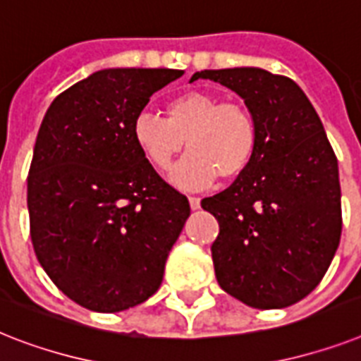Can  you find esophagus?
Here are the masks:
<instances>
[{"instance_id": "1", "label": "esophagus", "mask_w": 361, "mask_h": 361, "mask_svg": "<svg viewBox=\"0 0 361 361\" xmlns=\"http://www.w3.org/2000/svg\"><path fill=\"white\" fill-rule=\"evenodd\" d=\"M189 206H190V209H200V198H196V196H189Z\"/></svg>"}]
</instances>
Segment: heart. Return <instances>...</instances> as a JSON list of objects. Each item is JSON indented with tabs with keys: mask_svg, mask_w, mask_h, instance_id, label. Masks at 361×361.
Masks as SVG:
<instances>
[{
	"mask_svg": "<svg viewBox=\"0 0 361 361\" xmlns=\"http://www.w3.org/2000/svg\"><path fill=\"white\" fill-rule=\"evenodd\" d=\"M137 148L159 171L183 150L190 152L171 174L174 185L204 189L219 178L233 181L256 157L259 130L245 104L222 102L206 90H189L165 104V118L139 113L131 124Z\"/></svg>",
	"mask_w": 361,
	"mask_h": 361,
	"instance_id": "heart-1",
	"label": "heart"
}]
</instances>
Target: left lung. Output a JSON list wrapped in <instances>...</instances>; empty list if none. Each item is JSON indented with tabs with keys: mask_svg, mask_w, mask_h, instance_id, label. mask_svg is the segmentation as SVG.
Returning <instances> with one entry per match:
<instances>
[{
	"mask_svg": "<svg viewBox=\"0 0 361 361\" xmlns=\"http://www.w3.org/2000/svg\"><path fill=\"white\" fill-rule=\"evenodd\" d=\"M254 113L259 145L248 171L202 200L219 221L211 245L219 286L243 304L280 310L319 286L341 237L338 159L312 102L263 68L202 70Z\"/></svg>",
	"mask_w": 361,
	"mask_h": 361,
	"instance_id": "1",
	"label": "left lung"
}]
</instances>
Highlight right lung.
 Segmentation results:
<instances>
[{
    "mask_svg": "<svg viewBox=\"0 0 361 361\" xmlns=\"http://www.w3.org/2000/svg\"><path fill=\"white\" fill-rule=\"evenodd\" d=\"M172 68H105L57 96L44 114L27 178L31 241L51 282L79 306L124 312L159 289L189 219L131 135Z\"/></svg>",
    "mask_w": 361,
    "mask_h": 361,
    "instance_id": "right-lung-1",
    "label": "right lung"
}]
</instances>
